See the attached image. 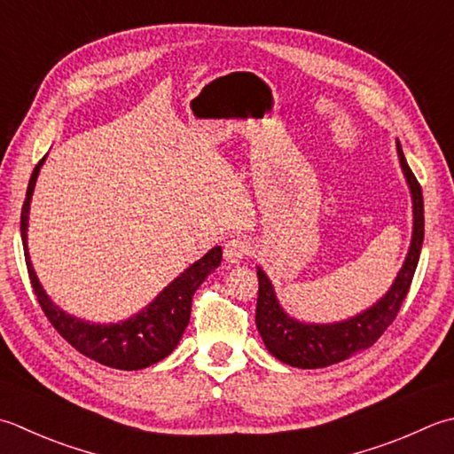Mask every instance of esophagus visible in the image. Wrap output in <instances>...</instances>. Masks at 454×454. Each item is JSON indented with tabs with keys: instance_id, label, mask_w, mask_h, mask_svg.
<instances>
[{
	"instance_id": "1",
	"label": "esophagus",
	"mask_w": 454,
	"mask_h": 454,
	"mask_svg": "<svg viewBox=\"0 0 454 454\" xmlns=\"http://www.w3.org/2000/svg\"><path fill=\"white\" fill-rule=\"evenodd\" d=\"M247 252H250V246H247L246 239H242V238L228 239L224 246V260L228 265H238L244 260V255Z\"/></svg>"
}]
</instances>
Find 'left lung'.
Wrapping results in <instances>:
<instances>
[{
    "mask_svg": "<svg viewBox=\"0 0 454 454\" xmlns=\"http://www.w3.org/2000/svg\"><path fill=\"white\" fill-rule=\"evenodd\" d=\"M395 147L399 167H402L405 183L411 192L413 232L403 265L399 268L392 287L387 289L386 295H381L366 310L344 318V321L305 323L291 317L281 307L268 273L257 265V281H260L255 307L257 333H260L265 348L270 350L271 356L281 360L283 364L303 370L333 366V364L350 358L352 354L370 348L397 317L399 307H402L407 291H410L417 262H419L425 234V216L421 186L405 161L399 141H395Z\"/></svg>",
    "mask_w": 454,
    "mask_h": 454,
    "instance_id": "8db88e82",
    "label": "left lung"
}]
</instances>
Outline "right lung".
<instances>
[{
  "mask_svg": "<svg viewBox=\"0 0 454 454\" xmlns=\"http://www.w3.org/2000/svg\"><path fill=\"white\" fill-rule=\"evenodd\" d=\"M44 159H47V155L33 168L21 210V239L27 271H29L33 291L37 295L44 315H47L51 325L57 328V333L70 346H74L80 354H84V356L94 362L104 364V366L118 370H144L151 366V364H157L159 360L167 358L176 348V344L183 339L186 325H189L194 291L202 286V281L222 262V247H212L199 262L189 265L179 278H175L168 283L147 307L141 309L139 313L128 317L126 321L90 323L80 317L70 315L59 305L52 303L47 291L43 289L31 263L29 246H27L31 199Z\"/></svg>",
  "mask_w": 454,
  "mask_h": 454,
  "instance_id": "add662e5",
  "label": "right lung"
}]
</instances>
